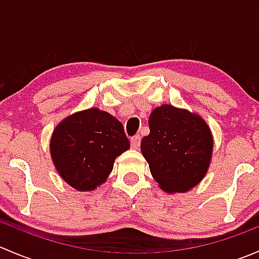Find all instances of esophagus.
Returning a JSON list of instances; mask_svg holds the SVG:
<instances>
[{"mask_svg":"<svg viewBox=\"0 0 259 259\" xmlns=\"http://www.w3.org/2000/svg\"><path fill=\"white\" fill-rule=\"evenodd\" d=\"M140 142H142V139H140L139 135H135V137H133L132 139H130V143H132V148H134V149L139 148Z\"/></svg>","mask_w":259,"mask_h":259,"instance_id":"34e87169","label":"esophagus"}]
</instances>
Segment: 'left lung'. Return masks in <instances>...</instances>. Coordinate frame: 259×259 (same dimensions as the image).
I'll use <instances>...</instances> for the list:
<instances>
[{"label": "left lung", "mask_w": 259, "mask_h": 259, "mask_svg": "<svg viewBox=\"0 0 259 259\" xmlns=\"http://www.w3.org/2000/svg\"><path fill=\"white\" fill-rule=\"evenodd\" d=\"M142 153L151 176L168 193L187 192L204 178L209 166L213 139L204 120L171 105L154 109Z\"/></svg>", "instance_id": "1"}]
</instances>
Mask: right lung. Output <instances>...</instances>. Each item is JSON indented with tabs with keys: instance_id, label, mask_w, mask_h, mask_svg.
<instances>
[{
	"instance_id": "add662e5",
	"label": "right lung",
	"mask_w": 259,
	"mask_h": 259,
	"mask_svg": "<svg viewBox=\"0 0 259 259\" xmlns=\"http://www.w3.org/2000/svg\"><path fill=\"white\" fill-rule=\"evenodd\" d=\"M129 148L121 122L99 109L75 113L62 120L50 143L56 170L80 192L103 184L113 170L116 156Z\"/></svg>"
}]
</instances>
